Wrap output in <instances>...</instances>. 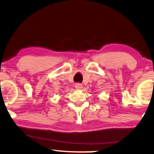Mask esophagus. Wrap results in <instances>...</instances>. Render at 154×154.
Wrapping results in <instances>:
<instances>
[{
    "instance_id": "1",
    "label": "esophagus",
    "mask_w": 154,
    "mask_h": 154,
    "mask_svg": "<svg viewBox=\"0 0 154 154\" xmlns=\"http://www.w3.org/2000/svg\"><path fill=\"white\" fill-rule=\"evenodd\" d=\"M75 89H82L83 87H82V84L77 83L75 85Z\"/></svg>"
}]
</instances>
